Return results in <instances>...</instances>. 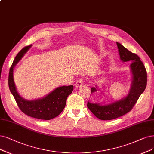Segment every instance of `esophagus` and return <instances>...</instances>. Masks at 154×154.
<instances>
[{"mask_svg": "<svg viewBox=\"0 0 154 154\" xmlns=\"http://www.w3.org/2000/svg\"><path fill=\"white\" fill-rule=\"evenodd\" d=\"M81 86H82V79H79V80H78L75 83V87L79 88L81 87Z\"/></svg>", "mask_w": 154, "mask_h": 154, "instance_id": "esophagus-1", "label": "esophagus"}]
</instances>
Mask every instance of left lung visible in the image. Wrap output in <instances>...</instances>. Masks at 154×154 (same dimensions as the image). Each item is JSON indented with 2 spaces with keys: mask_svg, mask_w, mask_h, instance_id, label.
I'll use <instances>...</instances> for the list:
<instances>
[{
  "mask_svg": "<svg viewBox=\"0 0 154 154\" xmlns=\"http://www.w3.org/2000/svg\"><path fill=\"white\" fill-rule=\"evenodd\" d=\"M118 51L120 59L123 62L130 61L129 66L132 75L131 84L128 94L123 98L112 102L109 104L103 105L101 103H93L88 102L87 106L89 110L101 120H112L126 114L132 109L133 106L138 101L140 95L145 91L147 75L145 66L136 54L130 52L126 48L117 42ZM100 91L97 85L91 89V93ZM103 93V91H101Z\"/></svg>",
  "mask_w": 154,
  "mask_h": 154,
  "instance_id": "obj_1",
  "label": "left lung"
}]
</instances>
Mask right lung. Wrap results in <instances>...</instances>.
<instances>
[{
	"mask_svg": "<svg viewBox=\"0 0 154 154\" xmlns=\"http://www.w3.org/2000/svg\"><path fill=\"white\" fill-rule=\"evenodd\" d=\"M32 45L23 48L16 55L9 70L8 84L11 93L18 104L20 109L26 115L42 120H50L60 115L65 109L66 99L73 89V86H66L55 88L44 97L28 100L23 98L17 91L14 81V68Z\"/></svg>",
	"mask_w": 154,
	"mask_h": 154,
	"instance_id": "add662e5",
	"label": "right lung"
}]
</instances>
